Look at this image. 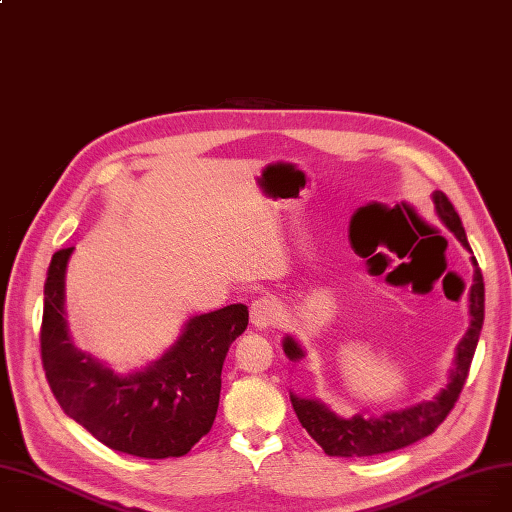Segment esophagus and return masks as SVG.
I'll return each instance as SVG.
<instances>
[{
	"label": "esophagus",
	"instance_id": "esophagus-1",
	"mask_svg": "<svg viewBox=\"0 0 512 512\" xmlns=\"http://www.w3.org/2000/svg\"><path fill=\"white\" fill-rule=\"evenodd\" d=\"M251 324L257 328V330H265L270 328L272 324H276L278 317H280V307L276 305V301L272 299H257L251 303Z\"/></svg>",
	"mask_w": 512,
	"mask_h": 512
}]
</instances>
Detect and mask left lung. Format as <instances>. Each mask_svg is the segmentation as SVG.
I'll return each mask as SVG.
<instances>
[{"instance_id":"8db88e82","label":"left lung","mask_w":512,"mask_h":512,"mask_svg":"<svg viewBox=\"0 0 512 512\" xmlns=\"http://www.w3.org/2000/svg\"><path fill=\"white\" fill-rule=\"evenodd\" d=\"M432 199L436 205L438 218L456 238L461 240V245L471 253L473 263V284L469 288L471 321L467 334L463 336L459 346H456L454 367L450 369L448 384L432 400H423L419 405L407 409L369 417H365L363 413H357L353 417H340L319 398H305L290 392L292 409L297 413L301 425L330 456H373L411 446L413 442L436 432V427L448 417L456 398H459L465 386L483 326V301H486V290H483V276L467 242V234L461 224L459 213L454 211L452 203L442 191H436ZM282 346L286 357L294 363L305 357L301 344L288 334L284 336Z\"/></svg>"}]
</instances>
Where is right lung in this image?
Instances as JSON below:
<instances>
[{
    "mask_svg": "<svg viewBox=\"0 0 512 512\" xmlns=\"http://www.w3.org/2000/svg\"><path fill=\"white\" fill-rule=\"evenodd\" d=\"M74 247L53 253L41 324V361L68 417L101 444L141 459L184 456L213 425L230 344L247 330L249 309L193 315L159 359L116 373L74 346L64 311L66 265Z\"/></svg>",
    "mask_w": 512,
    "mask_h": 512,
    "instance_id": "right-lung-1",
    "label": "right lung"
}]
</instances>
